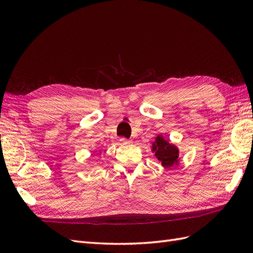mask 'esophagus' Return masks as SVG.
<instances>
[{
	"mask_svg": "<svg viewBox=\"0 0 253 253\" xmlns=\"http://www.w3.org/2000/svg\"><path fill=\"white\" fill-rule=\"evenodd\" d=\"M120 141H121L122 143H126V144H128V143H131V142H132V141L129 140V139L125 138V137H121V138H120Z\"/></svg>",
	"mask_w": 253,
	"mask_h": 253,
	"instance_id": "34e87169",
	"label": "esophagus"
}]
</instances>
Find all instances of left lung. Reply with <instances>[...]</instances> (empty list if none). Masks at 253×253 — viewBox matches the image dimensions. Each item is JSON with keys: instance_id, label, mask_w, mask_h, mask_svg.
<instances>
[{"instance_id": "left-lung-1", "label": "left lung", "mask_w": 253, "mask_h": 253, "mask_svg": "<svg viewBox=\"0 0 253 253\" xmlns=\"http://www.w3.org/2000/svg\"><path fill=\"white\" fill-rule=\"evenodd\" d=\"M152 152L165 168H171L179 163V150L176 145L166 140L162 135H158L152 144Z\"/></svg>"}]
</instances>
